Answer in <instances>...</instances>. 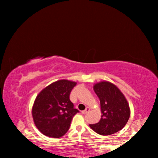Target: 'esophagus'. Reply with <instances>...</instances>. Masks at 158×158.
Segmentation results:
<instances>
[{
	"instance_id": "1",
	"label": "esophagus",
	"mask_w": 158,
	"mask_h": 158,
	"mask_svg": "<svg viewBox=\"0 0 158 158\" xmlns=\"http://www.w3.org/2000/svg\"><path fill=\"white\" fill-rule=\"evenodd\" d=\"M90 110V109L89 108V107H87L86 109H85V110H84V111H81V114H86L88 111H89Z\"/></svg>"
}]
</instances>
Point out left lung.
Here are the masks:
<instances>
[{"mask_svg": "<svg viewBox=\"0 0 158 158\" xmlns=\"http://www.w3.org/2000/svg\"><path fill=\"white\" fill-rule=\"evenodd\" d=\"M93 90L100 101L101 119L90 128L101 135H110L121 130L130 116L129 103L116 85L107 81L96 83Z\"/></svg>", "mask_w": 158, "mask_h": 158, "instance_id": "1", "label": "left lung"}]
</instances>
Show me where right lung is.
I'll use <instances>...</instances> for the list:
<instances>
[{"instance_id":"obj_1","label":"right lung","mask_w":158,"mask_h":158,"mask_svg":"<svg viewBox=\"0 0 158 158\" xmlns=\"http://www.w3.org/2000/svg\"><path fill=\"white\" fill-rule=\"evenodd\" d=\"M77 82L58 80L47 85L37 95L32 116L37 129L49 137L59 138L68 132L72 119L79 111L69 100Z\"/></svg>"}]
</instances>
